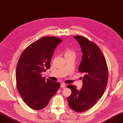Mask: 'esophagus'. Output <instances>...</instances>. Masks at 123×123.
Here are the masks:
<instances>
[{"label":"esophagus","mask_w":123,"mask_h":123,"mask_svg":"<svg viewBox=\"0 0 123 123\" xmlns=\"http://www.w3.org/2000/svg\"><path fill=\"white\" fill-rule=\"evenodd\" d=\"M60 86H61V88L64 89V88H65V86H66V84L65 83H62L60 84Z\"/></svg>","instance_id":"obj_1"}]
</instances>
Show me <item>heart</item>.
<instances>
[{
    "mask_svg": "<svg viewBox=\"0 0 123 123\" xmlns=\"http://www.w3.org/2000/svg\"><path fill=\"white\" fill-rule=\"evenodd\" d=\"M74 54V51H73L71 49H67L66 52H65V55H69V54Z\"/></svg>",
    "mask_w": 123,
    "mask_h": 123,
    "instance_id": "b5f03b06",
    "label": "heart"
}]
</instances>
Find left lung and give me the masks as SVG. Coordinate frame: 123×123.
Masks as SVG:
<instances>
[{
    "mask_svg": "<svg viewBox=\"0 0 123 123\" xmlns=\"http://www.w3.org/2000/svg\"><path fill=\"white\" fill-rule=\"evenodd\" d=\"M74 37L83 52L78 71L84 76L80 90H76L74 85L68 86L72 91L68 101L72 110L82 112L92 108L104 94L108 80V68L102 51L95 43L84 37L75 36Z\"/></svg>",
    "mask_w": 123,
    "mask_h": 123,
    "instance_id": "1",
    "label": "left lung"
}]
</instances>
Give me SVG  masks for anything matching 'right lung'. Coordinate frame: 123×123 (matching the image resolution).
Instances as JSON below:
<instances>
[{
	"label": "right lung",
	"mask_w": 123,
	"mask_h": 123,
	"mask_svg": "<svg viewBox=\"0 0 123 123\" xmlns=\"http://www.w3.org/2000/svg\"><path fill=\"white\" fill-rule=\"evenodd\" d=\"M62 41L54 37H43L28 46L17 63V90L26 104L33 110L44 109L59 89V82L46 80L42 73L49 68L55 49Z\"/></svg>",
	"instance_id": "add662e5"
}]
</instances>
